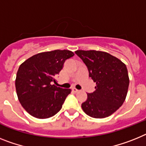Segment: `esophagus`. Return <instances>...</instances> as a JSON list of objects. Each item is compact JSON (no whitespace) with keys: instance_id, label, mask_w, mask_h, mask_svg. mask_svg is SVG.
Instances as JSON below:
<instances>
[{"instance_id":"esophagus-1","label":"esophagus","mask_w":146,"mask_h":146,"mask_svg":"<svg viewBox=\"0 0 146 146\" xmlns=\"http://www.w3.org/2000/svg\"><path fill=\"white\" fill-rule=\"evenodd\" d=\"M72 91H73V93H78V92H79V90H77L76 88H72Z\"/></svg>"}]
</instances>
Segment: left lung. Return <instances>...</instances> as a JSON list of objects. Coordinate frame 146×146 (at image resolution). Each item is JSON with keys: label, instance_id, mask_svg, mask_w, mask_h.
<instances>
[{"label": "left lung", "instance_id": "1", "mask_svg": "<svg viewBox=\"0 0 146 146\" xmlns=\"http://www.w3.org/2000/svg\"><path fill=\"white\" fill-rule=\"evenodd\" d=\"M76 54L87 66L96 82L95 91L88 94L82 108L93 118H105L117 111L124 102L129 85L128 70L119 59L108 52L77 50Z\"/></svg>", "mask_w": 146, "mask_h": 146}]
</instances>
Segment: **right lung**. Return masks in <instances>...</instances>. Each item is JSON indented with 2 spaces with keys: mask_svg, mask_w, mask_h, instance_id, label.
Wrapping results in <instances>:
<instances>
[{
  "mask_svg": "<svg viewBox=\"0 0 146 146\" xmlns=\"http://www.w3.org/2000/svg\"><path fill=\"white\" fill-rule=\"evenodd\" d=\"M74 56L70 50L40 52L26 60L17 72L15 88L26 111L38 119L54 116L62 109L70 89L56 85V76L66 60Z\"/></svg>",
  "mask_w": 146,
  "mask_h": 146,
  "instance_id": "1",
  "label": "right lung"
}]
</instances>
